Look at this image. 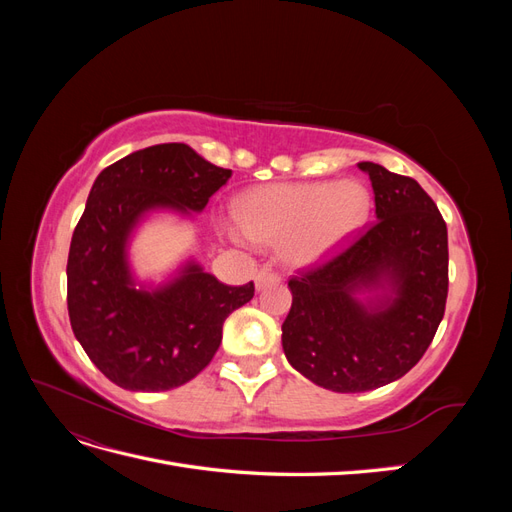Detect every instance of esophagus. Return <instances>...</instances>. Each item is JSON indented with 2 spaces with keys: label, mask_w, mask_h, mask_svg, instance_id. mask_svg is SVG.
Wrapping results in <instances>:
<instances>
[{
  "label": "esophagus",
  "mask_w": 512,
  "mask_h": 512,
  "mask_svg": "<svg viewBox=\"0 0 512 512\" xmlns=\"http://www.w3.org/2000/svg\"><path fill=\"white\" fill-rule=\"evenodd\" d=\"M254 284H256V290H262L271 284H280V275L271 269H260L254 277Z\"/></svg>",
  "instance_id": "34e87169"
}]
</instances>
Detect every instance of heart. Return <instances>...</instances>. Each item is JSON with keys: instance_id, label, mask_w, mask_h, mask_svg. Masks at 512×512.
Instances as JSON below:
<instances>
[{"instance_id": "b5f03b06", "label": "heart", "mask_w": 512, "mask_h": 512, "mask_svg": "<svg viewBox=\"0 0 512 512\" xmlns=\"http://www.w3.org/2000/svg\"><path fill=\"white\" fill-rule=\"evenodd\" d=\"M369 209V190L356 179L260 185L235 205L247 239L282 245L286 260L299 267L327 260L346 245L365 226ZM232 237L243 236L232 230Z\"/></svg>"}]
</instances>
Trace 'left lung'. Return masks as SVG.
<instances>
[{"instance_id":"1","label":"left lung","mask_w":512,"mask_h":512,"mask_svg":"<svg viewBox=\"0 0 512 512\" xmlns=\"http://www.w3.org/2000/svg\"><path fill=\"white\" fill-rule=\"evenodd\" d=\"M359 168L374 188L376 222L342 254L292 277L282 324L288 363L335 393L408 374L436 335L448 294V235L436 203L412 177L374 162Z\"/></svg>"}]
</instances>
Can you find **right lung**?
<instances>
[{
	"instance_id": "obj_1",
	"label": "right lung",
	"mask_w": 512,
	"mask_h": 512,
	"mask_svg": "<svg viewBox=\"0 0 512 512\" xmlns=\"http://www.w3.org/2000/svg\"><path fill=\"white\" fill-rule=\"evenodd\" d=\"M183 143L153 145L106 166L89 192L68 254L74 337L102 374L128 391H170L203 371L224 320L254 297L190 260L158 288H136L128 241L149 211L200 213L230 179Z\"/></svg>"
}]
</instances>
